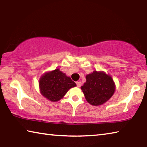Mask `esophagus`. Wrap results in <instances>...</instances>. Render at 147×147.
I'll use <instances>...</instances> for the list:
<instances>
[{
  "label": "esophagus",
  "mask_w": 147,
  "mask_h": 147,
  "mask_svg": "<svg viewBox=\"0 0 147 147\" xmlns=\"http://www.w3.org/2000/svg\"><path fill=\"white\" fill-rule=\"evenodd\" d=\"M76 85H77V86H78V87H81V85H82V82H81L80 81H77V82H76Z\"/></svg>",
  "instance_id": "1"
}]
</instances>
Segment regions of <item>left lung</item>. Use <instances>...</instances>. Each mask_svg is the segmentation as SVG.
<instances>
[{"label": "left lung", "mask_w": 147, "mask_h": 147, "mask_svg": "<svg viewBox=\"0 0 147 147\" xmlns=\"http://www.w3.org/2000/svg\"><path fill=\"white\" fill-rule=\"evenodd\" d=\"M81 89L90 105L98 106L107 102L115 91V84L112 77L103 71H94L86 76V82Z\"/></svg>", "instance_id": "8db88e82"}]
</instances>
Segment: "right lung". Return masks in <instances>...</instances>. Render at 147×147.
Here are the masks:
<instances>
[{
  "instance_id": "obj_1",
  "label": "right lung",
  "mask_w": 147,
  "mask_h": 147,
  "mask_svg": "<svg viewBox=\"0 0 147 147\" xmlns=\"http://www.w3.org/2000/svg\"><path fill=\"white\" fill-rule=\"evenodd\" d=\"M76 86L70 77L67 76L59 69L47 72L39 80L40 93L51 101H58L64 96L71 88Z\"/></svg>"
}]
</instances>
